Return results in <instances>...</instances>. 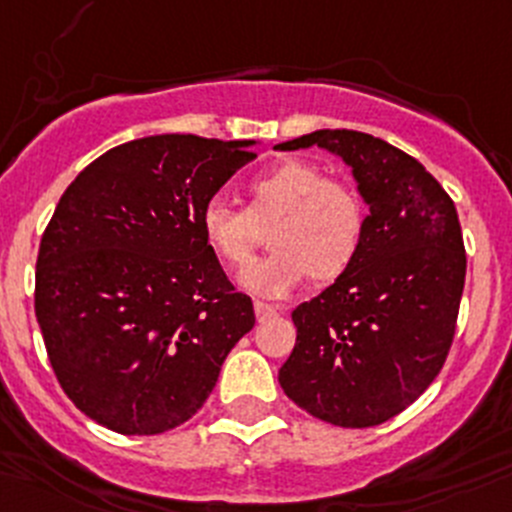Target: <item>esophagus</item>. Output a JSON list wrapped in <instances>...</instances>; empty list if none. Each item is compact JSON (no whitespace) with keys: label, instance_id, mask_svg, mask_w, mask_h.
<instances>
[{"label":"esophagus","instance_id":"esophagus-1","mask_svg":"<svg viewBox=\"0 0 512 512\" xmlns=\"http://www.w3.org/2000/svg\"><path fill=\"white\" fill-rule=\"evenodd\" d=\"M253 311H256V321H269V319H274L276 314H279L274 306L264 304V301H256V304H253Z\"/></svg>","mask_w":512,"mask_h":512}]
</instances>
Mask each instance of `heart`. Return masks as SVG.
I'll use <instances>...</instances> for the list:
<instances>
[{
    "label": "heart",
    "mask_w": 512,
    "mask_h": 512,
    "mask_svg": "<svg viewBox=\"0 0 512 512\" xmlns=\"http://www.w3.org/2000/svg\"><path fill=\"white\" fill-rule=\"evenodd\" d=\"M201 236L218 261L241 266L269 228V253L238 274V286L261 299H284L314 279H342L362 251L367 208L354 186L326 178L304 160H286L253 175L246 186V208L223 201L206 203Z\"/></svg>",
    "instance_id": "heart-1"
}]
</instances>
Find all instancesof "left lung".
Here are the masks:
<instances>
[{"label":"left lung","mask_w":512,"mask_h":512,"mask_svg":"<svg viewBox=\"0 0 512 512\" xmlns=\"http://www.w3.org/2000/svg\"><path fill=\"white\" fill-rule=\"evenodd\" d=\"M337 155L369 208L352 269L294 309L296 344L279 384L329 425L374 427L440 374L465 289L455 203L412 155L357 130H316L276 150Z\"/></svg>","instance_id":"1"}]
</instances>
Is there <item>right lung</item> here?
Instances as JSON below:
<instances>
[{
	"label": "right lung",
	"instance_id": "right-lung-1",
	"mask_svg": "<svg viewBox=\"0 0 512 512\" xmlns=\"http://www.w3.org/2000/svg\"><path fill=\"white\" fill-rule=\"evenodd\" d=\"M256 140L150 135L107 150L60 198L40 243L34 314L67 397L120 435L191 420L253 329L201 236V211Z\"/></svg>",
	"mask_w": 512,
	"mask_h": 512
}]
</instances>
